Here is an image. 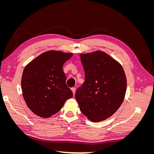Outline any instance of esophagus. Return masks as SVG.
I'll list each match as a JSON object with an SVG mask.
<instances>
[{
	"instance_id": "34e87169",
	"label": "esophagus",
	"mask_w": 154,
	"mask_h": 154,
	"mask_svg": "<svg viewBox=\"0 0 154 154\" xmlns=\"http://www.w3.org/2000/svg\"><path fill=\"white\" fill-rule=\"evenodd\" d=\"M71 91H72V92L73 93V94L74 95V94H75V92H76V88H74V87L71 88Z\"/></svg>"
}]
</instances>
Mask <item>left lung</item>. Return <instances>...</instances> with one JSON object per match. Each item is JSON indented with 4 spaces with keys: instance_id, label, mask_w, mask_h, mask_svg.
<instances>
[{
    "instance_id": "left-lung-1",
    "label": "left lung",
    "mask_w": 154,
    "mask_h": 154,
    "mask_svg": "<svg viewBox=\"0 0 154 154\" xmlns=\"http://www.w3.org/2000/svg\"><path fill=\"white\" fill-rule=\"evenodd\" d=\"M85 82L76 91L82 112L92 122L112 116L122 105L127 78L118 62L101 51L80 54Z\"/></svg>"
}]
</instances>
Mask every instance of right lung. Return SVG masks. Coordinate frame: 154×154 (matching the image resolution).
<instances>
[{"label":"right lung","instance_id":"1","mask_svg":"<svg viewBox=\"0 0 154 154\" xmlns=\"http://www.w3.org/2000/svg\"><path fill=\"white\" fill-rule=\"evenodd\" d=\"M72 56V53L60 51H46L25 67L21 80L22 95L27 106L36 115L49 118L72 97L62 69Z\"/></svg>","mask_w":154,"mask_h":154}]
</instances>
